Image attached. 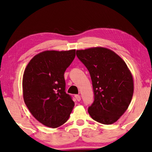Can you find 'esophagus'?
I'll list each match as a JSON object with an SVG mask.
<instances>
[{"label": "esophagus", "mask_w": 152, "mask_h": 152, "mask_svg": "<svg viewBox=\"0 0 152 152\" xmlns=\"http://www.w3.org/2000/svg\"><path fill=\"white\" fill-rule=\"evenodd\" d=\"M74 97L76 98V99L77 100V101H80L81 98H80V95H78V94H76L75 96H74Z\"/></svg>", "instance_id": "34e87169"}]
</instances>
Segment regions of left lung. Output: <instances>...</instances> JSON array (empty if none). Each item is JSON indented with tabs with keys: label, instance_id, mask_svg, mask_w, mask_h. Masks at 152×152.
I'll return each instance as SVG.
<instances>
[{
	"label": "left lung",
	"instance_id": "obj_1",
	"mask_svg": "<svg viewBox=\"0 0 152 152\" xmlns=\"http://www.w3.org/2000/svg\"><path fill=\"white\" fill-rule=\"evenodd\" d=\"M76 56L92 80L94 96L88 107L89 115L102 124H113L126 111L132 99V73L122 58L109 49L77 50Z\"/></svg>",
	"mask_w": 152,
	"mask_h": 152
}]
</instances>
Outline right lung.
<instances>
[{"mask_svg": "<svg viewBox=\"0 0 152 152\" xmlns=\"http://www.w3.org/2000/svg\"><path fill=\"white\" fill-rule=\"evenodd\" d=\"M75 56V50L45 51L35 56L25 70V103L33 116L47 127L62 125L74 107L71 96L65 92L64 75Z\"/></svg>", "mask_w": 152, "mask_h": 152, "instance_id": "right-lung-1", "label": "right lung"}]
</instances>
